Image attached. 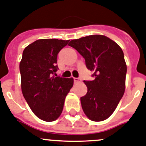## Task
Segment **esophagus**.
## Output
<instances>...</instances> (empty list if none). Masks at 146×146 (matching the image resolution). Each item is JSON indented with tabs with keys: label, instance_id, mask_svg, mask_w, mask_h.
Wrapping results in <instances>:
<instances>
[{
	"label": "esophagus",
	"instance_id": "obj_1",
	"mask_svg": "<svg viewBox=\"0 0 146 146\" xmlns=\"http://www.w3.org/2000/svg\"><path fill=\"white\" fill-rule=\"evenodd\" d=\"M81 82V79L78 78H74V83L75 84H78V83Z\"/></svg>",
	"mask_w": 146,
	"mask_h": 146
}]
</instances>
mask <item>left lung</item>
Masks as SVG:
<instances>
[{"mask_svg": "<svg viewBox=\"0 0 146 146\" xmlns=\"http://www.w3.org/2000/svg\"><path fill=\"white\" fill-rule=\"evenodd\" d=\"M94 80L86 81L87 93L81 98L85 115L93 121H102L112 115L125 91L127 65L121 48L102 35H92L70 40Z\"/></svg>", "mask_w": 146, "mask_h": 146, "instance_id": "obj_1", "label": "left lung"}]
</instances>
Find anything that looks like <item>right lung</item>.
Returning <instances> with one entry per match:
<instances>
[{
	"mask_svg": "<svg viewBox=\"0 0 146 146\" xmlns=\"http://www.w3.org/2000/svg\"><path fill=\"white\" fill-rule=\"evenodd\" d=\"M68 42L38 39L22 53L19 63L22 94L34 114L45 121H54L60 117L65 98L73 87V78L54 76L58 68L57 54Z\"/></svg>",
	"mask_w": 146,
	"mask_h": 146,
	"instance_id": "obj_1",
	"label": "right lung"
}]
</instances>
